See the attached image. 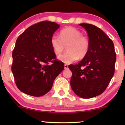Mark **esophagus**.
I'll list each match as a JSON object with an SVG mask.
<instances>
[{
	"instance_id": "obj_1",
	"label": "esophagus",
	"mask_w": 125,
	"mask_h": 125,
	"mask_svg": "<svg viewBox=\"0 0 125 125\" xmlns=\"http://www.w3.org/2000/svg\"><path fill=\"white\" fill-rule=\"evenodd\" d=\"M64 69H67L68 68V65H67V64H64Z\"/></svg>"
}]
</instances>
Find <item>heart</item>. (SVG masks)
Here are the masks:
<instances>
[{"mask_svg":"<svg viewBox=\"0 0 125 125\" xmlns=\"http://www.w3.org/2000/svg\"><path fill=\"white\" fill-rule=\"evenodd\" d=\"M51 45L54 54H61L67 46V51L58 56V59L66 64H70L79 58L86 55L89 49V42L81 31L73 27H67L61 30L60 36L53 35L51 38Z\"/></svg>","mask_w":125,"mask_h":125,"instance_id":"obj_1","label":"heart"}]
</instances>
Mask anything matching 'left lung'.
<instances>
[{
    "instance_id": "obj_1",
    "label": "left lung",
    "mask_w": 125,
    "mask_h": 125,
    "mask_svg": "<svg viewBox=\"0 0 125 125\" xmlns=\"http://www.w3.org/2000/svg\"><path fill=\"white\" fill-rule=\"evenodd\" d=\"M79 25L87 31L89 49L79 63L69 65L72 72L71 86L78 96L89 99L106 89L114 74L116 54L112 41L102 30L90 24Z\"/></svg>"
}]
</instances>
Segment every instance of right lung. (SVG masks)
<instances>
[{"label": "right lung", "instance_id": "obj_1", "mask_svg": "<svg viewBox=\"0 0 125 125\" xmlns=\"http://www.w3.org/2000/svg\"><path fill=\"white\" fill-rule=\"evenodd\" d=\"M59 27L56 23L43 21L30 26L17 39L12 71L17 87L24 94L36 97L47 94L64 69L51 45L52 36ZM50 62L52 64L49 65Z\"/></svg>", "mask_w": 125, "mask_h": 125}]
</instances>
